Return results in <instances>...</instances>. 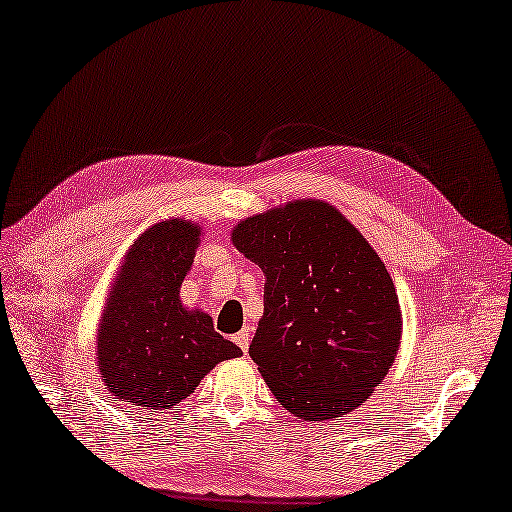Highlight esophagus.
I'll return each instance as SVG.
<instances>
[{
    "label": "esophagus",
    "instance_id": "esophagus-1",
    "mask_svg": "<svg viewBox=\"0 0 512 512\" xmlns=\"http://www.w3.org/2000/svg\"><path fill=\"white\" fill-rule=\"evenodd\" d=\"M249 340H251V335H249L247 329H242L240 333L233 335V342H236V345H238L242 351H245V354H247V349H249Z\"/></svg>",
    "mask_w": 512,
    "mask_h": 512
}]
</instances>
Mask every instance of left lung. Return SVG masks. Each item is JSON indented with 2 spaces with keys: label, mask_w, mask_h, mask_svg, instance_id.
I'll return each mask as SVG.
<instances>
[{
  "label": "left lung",
  "mask_w": 512,
  "mask_h": 512,
  "mask_svg": "<svg viewBox=\"0 0 512 512\" xmlns=\"http://www.w3.org/2000/svg\"><path fill=\"white\" fill-rule=\"evenodd\" d=\"M233 245L265 274L249 356L299 420H333L372 395L395 363L401 311L388 270L338 208L297 199L247 217Z\"/></svg>",
  "instance_id": "left-lung-1"
}]
</instances>
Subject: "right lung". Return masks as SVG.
<instances>
[{
  "instance_id": "add662e5",
  "label": "right lung",
  "mask_w": 512,
  "mask_h": 512,
  "mask_svg": "<svg viewBox=\"0 0 512 512\" xmlns=\"http://www.w3.org/2000/svg\"><path fill=\"white\" fill-rule=\"evenodd\" d=\"M199 236L197 224L165 220L124 256L97 333V365L111 399L158 413L190 397L217 363L242 356L213 329L211 315L181 304Z\"/></svg>"
}]
</instances>
